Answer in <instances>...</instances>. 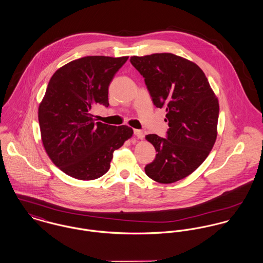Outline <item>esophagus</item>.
<instances>
[{
	"label": "esophagus",
	"instance_id": "obj_1",
	"mask_svg": "<svg viewBox=\"0 0 263 263\" xmlns=\"http://www.w3.org/2000/svg\"><path fill=\"white\" fill-rule=\"evenodd\" d=\"M134 134H135V136H136L138 139H143V137H144L143 131L138 130V129H134Z\"/></svg>",
	"mask_w": 263,
	"mask_h": 263
}]
</instances>
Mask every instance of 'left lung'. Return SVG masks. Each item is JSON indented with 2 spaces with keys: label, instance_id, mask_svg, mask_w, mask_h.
I'll return each mask as SVG.
<instances>
[{
  "label": "left lung",
  "instance_id": "8db88e82",
  "mask_svg": "<svg viewBox=\"0 0 263 263\" xmlns=\"http://www.w3.org/2000/svg\"><path fill=\"white\" fill-rule=\"evenodd\" d=\"M132 65L144 78L152 102L165 108V138L146 135L156 150L146 175L160 183H173L194 173L208 157L217 138L219 103L204 71L173 53L132 57Z\"/></svg>",
  "mask_w": 263,
  "mask_h": 263
}]
</instances>
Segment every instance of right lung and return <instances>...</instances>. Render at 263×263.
<instances>
[{
  "label": "right lung",
  "instance_id": "add662e5",
  "mask_svg": "<svg viewBox=\"0 0 263 263\" xmlns=\"http://www.w3.org/2000/svg\"><path fill=\"white\" fill-rule=\"evenodd\" d=\"M128 57H86L68 62L50 79L39 105L43 146L64 174L91 180L110 168L114 151L132 134V128L96 122L97 105L109 107V86Z\"/></svg>",
  "mask_w": 263,
  "mask_h": 263
}]
</instances>
